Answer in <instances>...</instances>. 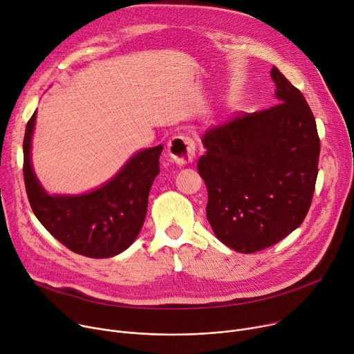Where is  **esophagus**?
I'll return each instance as SVG.
<instances>
[{
    "label": "esophagus",
    "mask_w": 354,
    "mask_h": 354,
    "mask_svg": "<svg viewBox=\"0 0 354 354\" xmlns=\"http://www.w3.org/2000/svg\"><path fill=\"white\" fill-rule=\"evenodd\" d=\"M168 153L176 164H189L194 160L196 153V147L192 138L185 136L174 137L168 144Z\"/></svg>",
    "instance_id": "obj_1"
}]
</instances>
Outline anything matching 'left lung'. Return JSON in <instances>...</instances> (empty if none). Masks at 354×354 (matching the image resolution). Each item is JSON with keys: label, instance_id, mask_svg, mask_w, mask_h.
Returning a JSON list of instances; mask_svg holds the SVG:
<instances>
[{"label": "left lung", "instance_id": "left-lung-1", "mask_svg": "<svg viewBox=\"0 0 354 354\" xmlns=\"http://www.w3.org/2000/svg\"><path fill=\"white\" fill-rule=\"evenodd\" d=\"M271 77L277 104L210 128L198 160L210 226L223 244L244 254L301 226L317 178L320 141L312 110L277 68Z\"/></svg>", "mask_w": 354, "mask_h": 354}]
</instances>
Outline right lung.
<instances>
[{
	"label": "right lung",
	"mask_w": 354,
	"mask_h": 354,
	"mask_svg": "<svg viewBox=\"0 0 354 354\" xmlns=\"http://www.w3.org/2000/svg\"><path fill=\"white\" fill-rule=\"evenodd\" d=\"M35 118L37 111L24 137V180L30 207L42 226L63 245L90 259H109L127 250L142 229L164 147L137 152L111 180L88 194L52 196L30 164Z\"/></svg>",
	"instance_id": "1"
}]
</instances>
